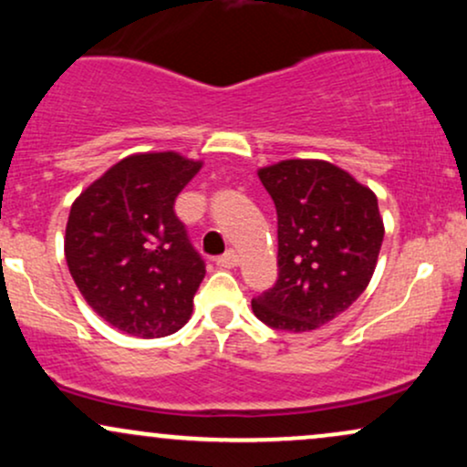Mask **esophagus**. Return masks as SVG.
<instances>
[{"label": "esophagus", "instance_id": "34e87169", "mask_svg": "<svg viewBox=\"0 0 467 467\" xmlns=\"http://www.w3.org/2000/svg\"><path fill=\"white\" fill-rule=\"evenodd\" d=\"M219 267H237L239 265V254L234 250H228L226 254H222L217 259Z\"/></svg>", "mask_w": 467, "mask_h": 467}]
</instances>
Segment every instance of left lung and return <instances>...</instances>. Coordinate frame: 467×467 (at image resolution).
Returning a JSON list of instances; mask_svg holds the SVG:
<instances>
[{
	"instance_id": "1",
	"label": "left lung",
	"mask_w": 467,
	"mask_h": 467,
	"mask_svg": "<svg viewBox=\"0 0 467 467\" xmlns=\"http://www.w3.org/2000/svg\"><path fill=\"white\" fill-rule=\"evenodd\" d=\"M259 180L276 206L278 278L252 312L278 331L316 329L371 281L384 239L378 197L325 160H283Z\"/></svg>"
}]
</instances>
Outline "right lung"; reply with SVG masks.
Instances as JSON below:
<instances>
[{
  "label": "right lung",
  "mask_w": 467,
  "mask_h": 467,
  "mask_svg": "<svg viewBox=\"0 0 467 467\" xmlns=\"http://www.w3.org/2000/svg\"><path fill=\"white\" fill-rule=\"evenodd\" d=\"M202 162L136 153L89 184L69 211L66 261L100 318L138 337L182 329L206 264L175 215V197Z\"/></svg>",
  "instance_id": "right-lung-1"
}]
</instances>
